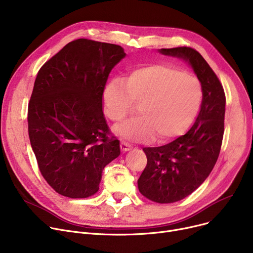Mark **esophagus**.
<instances>
[{
    "label": "esophagus",
    "mask_w": 253,
    "mask_h": 253,
    "mask_svg": "<svg viewBox=\"0 0 253 253\" xmlns=\"http://www.w3.org/2000/svg\"><path fill=\"white\" fill-rule=\"evenodd\" d=\"M120 147H121V150L124 152H127L129 150H131V144L126 142V141H122L121 144H120Z\"/></svg>",
    "instance_id": "esophagus-1"
}]
</instances>
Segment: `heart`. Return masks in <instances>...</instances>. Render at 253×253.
<instances>
[{
  "label": "heart",
  "mask_w": 253,
  "mask_h": 253,
  "mask_svg": "<svg viewBox=\"0 0 253 253\" xmlns=\"http://www.w3.org/2000/svg\"><path fill=\"white\" fill-rule=\"evenodd\" d=\"M202 86L199 80L167 63L135 68L126 77L115 78L103 90L105 115L121 122L135 110L138 117L117 126L119 135L130 140L166 141L188 130L200 109Z\"/></svg>",
  "instance_id": "1"
}]
</instances>
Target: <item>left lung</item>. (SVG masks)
Here are the masks:
<instances>
[{"mask_svg": "<svg viewBox=\"0 0 253 253\" xmlns=\"http://www.w3.org/2000/svg\"><path fill=\"white\" fill-rule=\"evenodd\" d=\"M162 54L189 61L202 86V103L195 124L182 136L157 148H143L148 163L137 180L149 200L168 204L182 200L208 177L219 156L225 94L219 79L197 50L163 48Z\"/></svg>", "mask_w": 253, "mask_h": 253, "instance_id": "8db88e82", "label": "left lung"}]
</instances>
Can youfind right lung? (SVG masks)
I'll list each match as a JSON object with an SVG mask.
<instances>
[{
  "label": "right lung",
  "instance_id": "1",
  "mask_svg": "<svg viewBox=\"0 0 253 253\" xmlns=\"http://www.w3.org/2000/svg\"><path fill=\"white\" fill-rule=\"evenodd\" d=\"M119 45L77 39L39 70L29 102V136L42 176L73 199L97 193L102 170L120 155L102 113Z\"/></svg>",
  "mask_w": 253,
  "mask_h": 253
}]
</instances>
